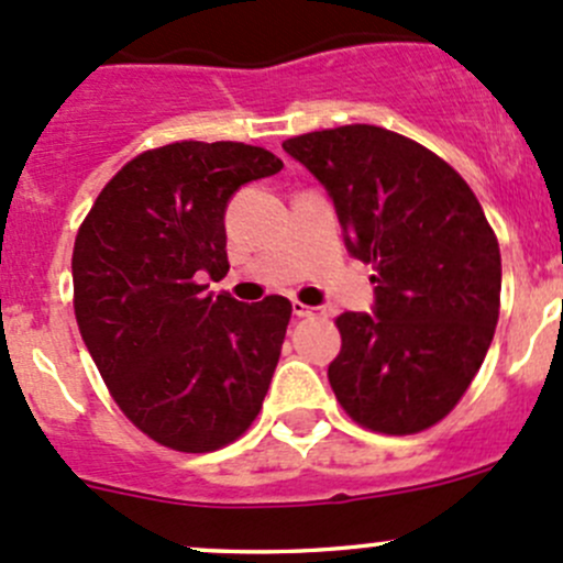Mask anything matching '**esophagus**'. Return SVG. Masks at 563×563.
Returning a JSON list of instances; mask_svg holds the SVG:
<instances>
[{
  "mask_svg": "<svg viewBox=\"0 0 563 563\" xmlns=\"http://www.w3.org/2000/svg\"><path fill=\"white\" fill-rule=\"evenodd\" d=\"M294 316H297V318L327 316V310H323V308H310V305H302V302H294Z\"/></svg>",
  "mask_w": 563,
  "mask_h": 563,
  "instance_id": "esophagus-1",
  "label": "esophagus"
}]
</instances>
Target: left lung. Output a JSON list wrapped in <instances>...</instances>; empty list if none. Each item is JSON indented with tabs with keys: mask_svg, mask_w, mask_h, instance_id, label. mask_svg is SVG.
Instances as JSON below:
<instances>
[{
	"mask_svg": "<svg viewBox=\"0 0 563 563\" xmlns=\"http://www.w3.org/2000/svg\"><path fill=\"white\" fill-rule=\"evenodd\" d=\"M323 185L354 258L373 264L371 313L338 318L327 376L365 428L408 435L444 419L474 382L498 321L501 253L455 168L373 124L288 139Z\"/></svg>",
	"mask_w": 563,
	"mask_h": 563,
	"instance_id": "left-lung-1",
	"label": "left lung"
}]
</instances>
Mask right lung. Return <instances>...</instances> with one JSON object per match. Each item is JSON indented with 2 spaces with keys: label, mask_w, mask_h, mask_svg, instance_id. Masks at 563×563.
<instances>
[{
  "label": "right lung",
  "mask_w": 563,
  "mask_h": 563,
  "mask_svg": "<svg viewBox=\"0 0 563 563\" xmlns=\"http://www.w3.org/2000/svg\"><path fill=\"white\" fill-rule=\"evenodd\" d=\"M283 163L236 141H179L130 161L73 247L81 338L124 417L157 444L212 452L261 411L291 302L207 291L229 272L225 209Z\"/></svg>",
  "instance_id": "right-lung-1"
}]
</instances>
